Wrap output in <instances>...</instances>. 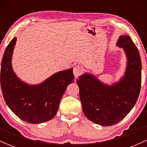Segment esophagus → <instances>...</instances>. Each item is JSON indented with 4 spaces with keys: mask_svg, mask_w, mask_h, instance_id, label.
<instances>
[{
    "mask_svg": "<svg viewBox=\"0 0 147 147\" xmlns=\"http://www.w3.org/2000/svg\"><path fill=\"white\" fill-rule=\"evenodd\" d=\"M82 73V68L81 66L80 65H76L74 67V74L76 77H78L79 76L81 75Z\"/></svg>",
    "mask_w": 147,
    "mask_h": 147,
    "instance_id": "1",
    "label": "esophagus"
}]
</instances>
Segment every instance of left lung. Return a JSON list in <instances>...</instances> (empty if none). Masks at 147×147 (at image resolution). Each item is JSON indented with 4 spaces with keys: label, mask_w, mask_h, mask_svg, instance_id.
Here are the masks:
<instances>
[{
    "label": "left lung",
    "mask_w": 147,
    "mask_h": 147,
    "mask_svg": "<svg viewBox=\"0 0 147 147\" xmlns=\"http://www.w3.org/2000/svg\"><path fill=\"white\" fill-rule=\"evenodd\" d=\"M117 46L124 49L128 60L125 76L113 86L101 83L85 74L77 79L82 111L90 121L101 126L116 124L134 107L142 82L140 53L129 36H120Z\"/></svg>",
    "instance_id": "1"
}]
</instances>
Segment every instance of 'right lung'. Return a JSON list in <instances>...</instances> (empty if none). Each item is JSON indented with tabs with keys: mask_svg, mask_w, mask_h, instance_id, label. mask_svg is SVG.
<instances>
[{
	"mask_svg": "<svg viewBox=\"0 0 147 147\" xmlns=\"http://www.w3.org/2000/svg\"><path fill=\"white\" fill-rule=\"evenodd\" d=\"M16 38L9 43L3 54L1 86L6 104L16 116L30 123H40L55 117L62 96L74 82L73 69L62 71L40 85H29L21 81L11 68V60Z\"/></svg>",
	"mask_w": 147,
	"mask_h": 147,
	"instance_id": "1",
	"label": "right lung"
}]
</instances>
